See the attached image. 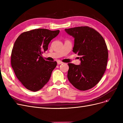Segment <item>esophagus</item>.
<instances>
[{
	"label": "esophagus",
	"mask_w": 123,
	"mask_h": 123,
	"mask_svg": "<svg viewBox=\"0 0 123 123\" xmlns=\"http://www.w3.org/2000/svg\"><path fill=\"white\" fill-rule=\"evenodd\" d=\"M57 64H58V65H61V64H63V62H62L60 61H57Z\"/></svg>",
	"instance_id": "obj_1"
}]
</instances>
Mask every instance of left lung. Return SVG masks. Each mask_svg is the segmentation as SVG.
Instances as JSON below:
<instances>
[{"label": "left lung", "mask_w": 123, "mask_h": 123, "mask_svg": "<svg viewBox=\"0 0 123 123\" xmlns=\"http://www.w3.org/2000/svg\"><path fill=\"white\" fill-rule=\"evenodd\" d=\"M74 38L73 52L80 56V64L69 63L68 79L81 91L89 90L97 84L105 73L108 52L103 36L88 26L66 29Z\"/></svg>", "instance_id": "1"}]
</instances>
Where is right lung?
<instances>
[{"label":"right lung","instance_id":"add662e5","mask_svg":"<svg viewBox=\"0 0 123 123\" xmlns=\"http://www.w3.org/2000/svg\"><path fill=\"white\" fill-rule=\"evenodd\" d=\"M59 30L37 29L25 32L18 37L11 53V66L16 76L28 90L36 92L50 79L56 62L45 61L42 54Z\"/></svg>","mask_w":123,"mask_h":123}]
</instances>
